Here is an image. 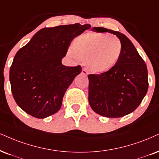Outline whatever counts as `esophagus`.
<instances>
[{
	"label": "esophagus",
	"mask_w": 159,
	"mask_h": 159,
	"mask_svg": "<svg viewBox=\"0 0 159 159\" xmlns=\"http://www.w3.org/2000/svg\"><path fill=\"white\" fill-rule=\"evenodd\" d=\"M82 74H83L84 75H87V74H89V71H88L86 68H83V70H82Z\"/></svg>",
	"instance_id": "obj_1"
}]
</instances>
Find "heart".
Instances as JSON below:
<instances>
[{"label": "heart", "instance_id": "heart-1", "mask_svg": "<svg viewBox=\"0 0 159 159\" xmlns=\"http://www.w3.org/2000/svg\"><path fill=\"white\" fill-rule=\"evenodd\" d=\"M122 51L118 37L108 33L88 32L74 39L68 55L79 58L96 74L106 73L116 66Z\"/></svg>", "mask_w": 159, "mask_h": 159}]
</instances>
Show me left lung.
Segmentation results:
<instances>
[{"label":"left lung","instance_id":"obj_1","mask_svg":"<svg viewBox=\"0 0 159 159\" xmlns=\"http://www.w3.org/2000/svg\"><path fill=\"white\" fill-rule=\"evenodd\" d=\"M92 31L116 35L121 42L122 51L113 69L106 73L89 75L90 106L102 116H124L139 107L148 92L147 66L125 34L102 27H93Z\"/></svg>","mask_w":159,"mask_h":159}]
</instances>
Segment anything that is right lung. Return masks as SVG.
Masks as SVG:
<instances>
[{
    "label": "right lung",
    "instance_id": "obj_1",
    "mask_svg": "<svg viewBox=\"0 0 159 159\" xmlns=\"http://www.w3.org/2000/svg\"><path fill=\"white\" fill-rule=\"evenodd\" d=\"M91 28L80 23L62 25L38 31L15 54L9 70L12 95L17 105L38 119L60 109L64 94L80 66L62 64L71 41Z\"/></svg>",
    "mask_w": 159,
    "mask_h": 159
}]
</instances>
